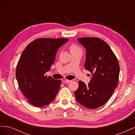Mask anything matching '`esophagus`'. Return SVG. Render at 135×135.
I'll return each mask as SVG.
<instances>
[{
	"instance_id": "obj_1",
	"label": "esophagus",
	"mask_w": 135,
	"mask_h": 135,
	"mask_svg": "<svg viewBox=\"0 0 135 135\" xmlns=\"http://www.w3.org/2000/svg\"><path fill=\"white\" fill-rule=\"evenodd\" d=\"M65 82H66V83H70V82H71V81H72V80L65 79Z\"/></svg>"
}]
</instances>
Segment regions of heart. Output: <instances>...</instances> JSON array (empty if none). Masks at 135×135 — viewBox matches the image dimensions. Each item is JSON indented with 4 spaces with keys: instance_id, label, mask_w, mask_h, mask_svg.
Listing matches in <instances>:
<instances>
[{
    "instance_id": "b5f03b06",
    "label": "heart",
    "mask_w": 135,
    "mask_h": 135,
    "mask_svg": "<svg viewBox=\"0 0 135 135\" xmlns=\"http://www.w3.org/2000/svg\"><path fill=\"white\" fill-rule=\"evenodd\" d=\"M70 52L81 50L80 48H79V47L76 44H72L70 47Z\"/></svg>"
}]
</instances>
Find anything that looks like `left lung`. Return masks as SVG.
I'll return each instance as SVG.
<instances>
[{"label":"left lung","instance_id":"8db88e82","mask_svg":"<svg viewBox=\"0 0 135 135\" xmlns=\"http://www.w3.org/2000/svg\"><path fill=\"white\" fill-rule=\"evenodd\" d=\"M86 49L84 68L93 74L90 83L85 85L79 81L75 91L76 101L88 109H96L104 105L117 87L119 64L109 45L96 37L78 38Z\"/></svg>","mask_w":135,"mask_h":135}]
</instances>
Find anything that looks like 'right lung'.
Returning <instances> with one entry per match:
<instances>
[{
    "instance_id": "1",
    "label": "right lung",
    "mask_w": 135,
    "mask_h": 135,
    "mask_svg": "<svg viewBox=\"0 0 135 135\" xmlns=\"http://www.w3.org/2000/svg\"><path fill=\"white\" fill-rule=\"evenodd\" d=\"M67 38H38L27 45L16 66L18 86L29 103L43 107L54 101L60 88L61 80L45 75L54 64L58 48Z\"/></svg>"
}]
</instances>
